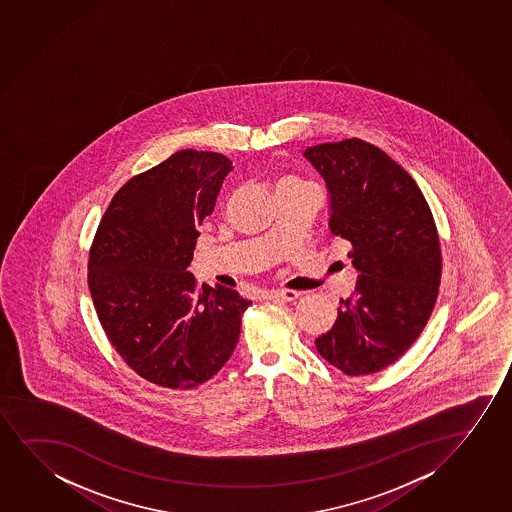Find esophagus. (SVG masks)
I'll list each match as a JSON object with an SVG mask.
<instances>
[{
    "label": "esophagus",
    "mask_w": 512,
    "mask_h": 512,
    "mask_svg": "<svg viewBox=\"0 0 512 512\" xmlns=\"http://www.w3.org/2000/svg\"><path fill=\"white\" fill-rule=\"evenodd\" d=\"M299 297L300 293L295 292V290H279V292L267 293L264 299L274 300V302H293V300H297Z\"/></svg>",
    "instance_id": "1"
}]
</instances>
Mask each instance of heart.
<instances>
[{"instance_id":"1","label":"heart","mask_w":512,"mask_h":512,"mask_svg":"<svg viewBox=\"0 0 512 512\" xmlns=\"http://www.w3.org/2000/svg\"><path fill=\"white\" fill-rule=\"evenodd\" d=\"M283 184H302V180L297 179V177H283V179L279 180L278 186H283Z\"/></svg>"}]
</instances>
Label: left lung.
Instances as JSON below:
<instances>
[{
  "label": "left lung",
  "instance_id": "1",
  "mask_svg": "<svg viewBox=\"0 0 512 512\" xmlns=\"http://www.w3.org/2000/svg\"><path fill=\"white\" fill-rule=\"evenodd\" d=\"M330 193V231L352 245L356 290L316 339L321 358L349 377L384 370L417 340L438 299L441 246L417 182L361 139L307 147Z\"/></svg>",
  "mask_w": 512,
  "mask_h": 512
}]
</instances>
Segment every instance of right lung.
<instances>
[{
  "label": "right lung",
  "mask_w": 512,
  "mask_h": 512,
  "mask_svg": "<svg viewBox=\"0 0 512 512\" xmlns=\"http://www.w3.org/2000/svg\"><path fill=\"white\" fill-rule=\"evenodd\" d=\"M231 170L224 154H172L114 194L93 238L88 288L100 325L133 372L161 387L212 379L252 304L233 288H198L187 271L198 226Z\"/></svg>",
  "instance_id": "1"
}]
</instances>
